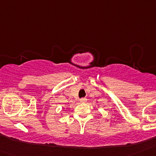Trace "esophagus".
<instances>
[{
    "label": "esophagus",
    "mask_w": 156,
    "mask_h": 156,
    "mask_svg": "<svg viewBox=\"0 0 156 156\" xmlns=\"http://www.w3.org/2000/svg\"><path fill=\"white\" fill-rule=\"evenodd\" d=\"M80 102H81V103H86V102H87V98L80 99Z\"/></svg>",
    "instance_id": "obj_1"
}]
</instances>
